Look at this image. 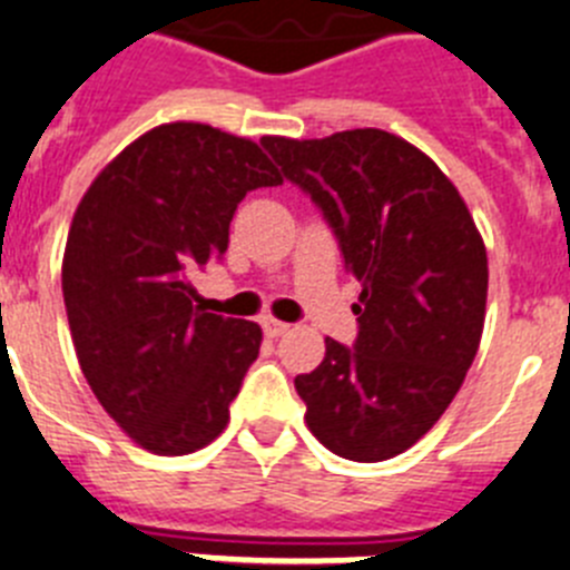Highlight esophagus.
<instances>
[{
	"label": "esophagus",
	"instance_id": "34e87169",
	"mask_svg": "<svg viewBox=\"0 0 570 570\" xmlns=\"http://www.w3.org/2000/svg\"><path fill=\"white\" fill-rule=\"evenodd\" d=\"M261 326H264V333L269 335V338H281V335L289 330V324H284V321H278V318H269V315L261 321Z\"/></svg>",
	"mask_w": 570,
	"mask_h": 570
}]
</instances>
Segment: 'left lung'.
I'll return each mask as SVG.
<instances>
[{
	"mask_svg": "<svg viewBox=\"0 0 570 570\" xmlns=\"http://www.w3.org/2000/svg\"><path fill=\"white\" fill-rule=\"evenodd\" d=\"M261 146L313 197L361 284L355 344L326 338L324 361L295 379L306 424L335 456H399L439 422L476 358L488 301L482 235L442 168L390 131Z\"/></svg>",
	"mask_w": 570,
	"mask_h": 570,
	"instance_id": "obj_1",
	"label": "left lung"
}]
</instances>
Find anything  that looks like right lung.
Returning <instances> with one entry per match:
<instances>
[{
    "label": "right lung",
    "instance_id": "right-lung-1",
    "mask_svg": "<svg viewBox=\"0 0 570 570\" xmlns=\"http://www.w3.org/2000/svg\"><path fill=\"white\" fill-rule=\"evenodd\" d=\"M278 183L257 142L168 122L122 148L73 212L62 295L79 367L151 453H195L229 422L264 335L195 304L191 275L224 257L246 191Z\"/></svg>",
    "mask_w": 570,
    "mask_h": 570
}]
</instances>
